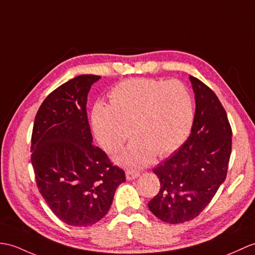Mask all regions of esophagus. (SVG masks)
<instances>
[{
    "mask_svg": "<svg viewBox=\"0 0 255 255\" xmlns=\"http://www.w3.org/2000/svg\"><path fill=\"white\" fill-rule=\"evenodd\" d=\"M139 173L138 171H134V170H127L126 171V178L128 180H132V179H135L137 177H139Z\"/></svg>",
    "mask_w": 255,
    "mask_h": 255,
    "instance_id": "1",
    "label": "esophagus"
}]
</instances>
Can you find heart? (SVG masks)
Segmentation results:
<instances>
[{
	"instance_id": "1",
	"label": "heart",
	"mask_w": 255,
	"mask_h": 255,
	"mask_svg": "<svg viewBox=\"0 0 255 255\" xmlns=\"http://www.w3.org/2000/svg\"><path fill=\"white\" fill-rule=\"evenodd\" d=\"M194 118L193 100L180 81L131 78L110 92V105L97 103L92 127L99 143L114 154L134 138L118 158L129 168L149 165L155 154L166 156L186 141Z\"/></svg>"
}]
</instances>
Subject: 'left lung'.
Segmentation results:
<instances>
[{"mask_svg": "<svg viewBox=\"0 0 255 255\" xmlns=\"http://www.w3.org/2000/svg\"><path fill=\"white\" fill-rule=\"evenodd\" d=\"M195 98L191 133L173 155L153 169L161 182L149 209L159 220L180 224L199 216L226 179L232 127L217 96L189 77Z\"/></svg>", "mask_w": 255, "mask_h": 255, "instance_id": "8db88e82", "label": "left lung"}]
</instances>
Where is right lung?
Returning a JSON list of instances; mask_svg holds the SVG:
<instances>
[{"mask_svg":"<svg viewBox=\"0 0 255 255\" xmlns=\"http://www.w3.org/2000/svg\"><path fill=\"white\" fill-rule=\"evenodd\" d=\"M97 75H80L52 91L39 108L31 135V164L39 191L70 226L87 227L109 212L125 171L92 145L87 97Z\"/></svg>","mask_w":255,"mask_h":255,"instance_id":"1","label":"right lung"}]
</instances>
